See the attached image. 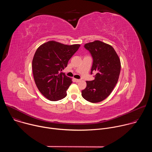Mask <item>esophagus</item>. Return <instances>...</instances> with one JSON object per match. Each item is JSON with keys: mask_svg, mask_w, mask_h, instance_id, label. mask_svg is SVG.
<instances>
[{"mask_svg": "<svg viewBox=\"0 0 152 152\" xmlns=\"http://www.w3.org/2000/svg\"><path fill=\"white\" fill-rule=\"evenodd\" d=\"M74 80L76 82H79L80 81V79H74Z\"/></svg>", "mask_w": 152, "mask_h": 152, "instance_id": "1", "label": "esophagus"}]
</instances>
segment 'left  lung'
<instances>
[{
	"instance_id": "1",
	"label": "left lung",
	"mask_w": 152,
	"mask_h": 152,
	"mask_svg": "<svg viewBox=\"0 0 152 152\" xmlns=\"http://www.w3.org/2000/svg\"><path fill=\"white\" fill-rule=\"evenodd\" d=\"M84 47L93 58L91 73H97L94 80L86 81L82 96L90 102L98 103L109 96L116 85L121 70L120 59L113 46L102 41L86 43Z\"/></svg>"
}]
</instances>
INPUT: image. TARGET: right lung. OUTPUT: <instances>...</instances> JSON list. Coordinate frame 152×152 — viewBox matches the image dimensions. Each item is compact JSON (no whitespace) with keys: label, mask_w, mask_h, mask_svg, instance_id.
Returning a JSON list of instances; mask_svg holds the SVG:
<instances>
[{"label":"right lung","mask_w":152,"mask_h":152,"mask_svg":"<svg viewBox=\"0 0 152 152\" xmlns=\"http://www.w3.org/2000/svg\"><path fill=\"white\" fill-rule=\"evenodd\" d=\"M80 45H67L52 40L37 49L32 59L34 79L40 93L50 101L66 97L72 79L61 72Z\"/></svg>","instance_id":"add662e5"}]
</instances>
